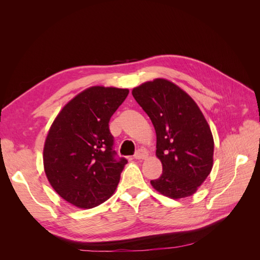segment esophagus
I'll return each mask as SVG.
<instances>
[{
	"instance_id": "esophagus-1",
	"label": "esophagus",
	"mask_w": 260,
	"mask_h": 260,
	"mask_svg": "<svg viewBox=\"0 0 260 260\" xmlns=\"http://www.w3.org/2000/svg\"><path fill=\"white\" fill-rule=\"evenodd\" d=\"M147 156H148V152L146 151V149L140 148L137 151V153L135 155V158L136 159H145V158H147Z\"/></svg>"
}]
</instances>
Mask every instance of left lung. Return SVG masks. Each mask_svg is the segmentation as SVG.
<instances>
[{
	"label": "left lung",
	"mask_w": 260,
	"mask_h": 260,
	"mask_svg": "<svg viewBox=\"0 0 260 260\" xmlns=\"http://www.w3.org/2000/svg\"><path fill=\"white\" fill-rule=\"evenodd\" d=\"M132 95L156 131L162 174L152 186L174 200L193 195L214 166V138L205 116L184 90L164 78L133 88Z\"/></svg>",
	"instance_id": "left-lung-1"
}]
</instances>
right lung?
Returning <instances> with one entry per match:
<instances>
[{
  "label": "right lung",
  "instance_id": "add662e5",
  "mask_svg": "<svg viewBox=\"0 0 260 260\" xmlns=\"http://www.w3.org/2000/svg\"><path fill=\"white\" fill-rule=\"evenodd\" d=\"M128 89L94 85L70 100L51 124L43 147L50 184L72 205L89 209L115 193L127 159H115L108 122Z\"/></svg>",
  "mask_w": 260,
  "mask_h": 260
}]
</instances>
